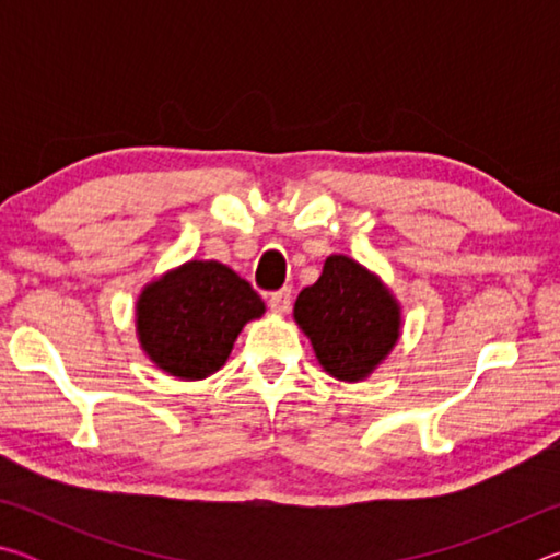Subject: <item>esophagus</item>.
Segmentation results:
<instances>
[{"instance_id":"esophagus-1","label":"esophagus","mask_w":560,"mask_h":560,"mask_svg":"<svg viewBox=\"0 0 560 560\" xmlns=\"http://www.w3.org/2000/svg\"><path fill=\"white\" fill-rule=\"evenodd\" d=\"M269 308L273 311V314H289L291 308V289H279L273 291L269 296Z\"/></svg>"}]
</instances>
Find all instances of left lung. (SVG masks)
Returning <instances> with one entry per match:
<instances>
[{"label":"left lung","mask_w":560,"mask_h":560,"mask_svg":"<svg viewBox=\"0 0 560 560\" xmlns=\"http://www.w3.org/2000/svg\"><path fill=\"white\" fill-rule=\"evenodd\" d=\"M293 320L328 375L358 383L397 346L402 308L377 273L346 254H330L314 287L299 293Z\"/></svg>","instance_id":"left-lung-1"}]
</instances>
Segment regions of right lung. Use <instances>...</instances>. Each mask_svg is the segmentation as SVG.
I'll return each instance as SVG.
<instances>
[{"instance_id": "obj_1", "label": "right lung", "mask_w": 560, "mask_h": 560, "mask_svg": "<svg viewBox=\"0 0 560 560\" xmlns=\"http://www.w3.org/2000/svg\"><path fill=\"white\" fill-rule=\"evenodd\" d=\"M264 311L259 293L226 264L192 259L140 291L138 343L163 373L202 381L220 371L242 328Z\"/></svg>"}]
</instances>
